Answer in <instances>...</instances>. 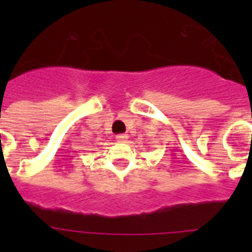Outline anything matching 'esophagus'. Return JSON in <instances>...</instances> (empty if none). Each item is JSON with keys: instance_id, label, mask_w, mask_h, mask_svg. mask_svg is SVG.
<instances>
[{"instance_id": "esophagus-1", "label": "esophagus", "mask_w": 252, "mask_h": 252, "mask_svg": "<svg viewBox=\"0 0 252 252\" xmlns=\"http://www.w3.org/2000/svg\"><path fill=\"white\" fill-rule=\"evenodd\" d=\"M116 140H118V141H126V134H118V136H116Z\"/></svg>"}]
</instances>
